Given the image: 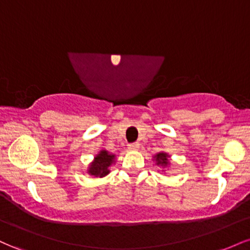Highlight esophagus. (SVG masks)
Masks as SVG:
<instances>
[{"mask_svg":"<svg viewBox=\"0 0 250 250\" xmlns=\"http://www.w3.org/2000/svg\"><path fill=\"white\" fill-rule=\"evenodd\" d=\"M128 148L130 149V150H137V149L140 148V143H139V142H133V143H130V145L128 146Z\"/></svg>","mask_w":250,"mask_h":250,"instance_id":"1","label":"esophagus"}]
</instances>
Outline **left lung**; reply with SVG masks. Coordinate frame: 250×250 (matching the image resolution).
Instances as JSON below:
<instances>
[{
	"label": "left lung",
	"instance_id": "left-lung-1",
	"mask_svg": "<svg viewBox=\"0 0 250 250\" xmlns=\"http://www.w3.org/2000/svg\"><path fill=\"white\" fill-rule=\"evenodd\" d=\"M167 154L165 153H159L156 155V161H157V165H161V166H167L168 165V159H167Z\"/></svg>",
	"mask_w": 250,
	"mask_h": 250
}]
</instances>
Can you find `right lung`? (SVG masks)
I'll return each instance as SVG.
<instances>
[{
    "mask_svg": "<svg viewBox=\"0 0 250 250\" xmlns=\"http://www.w3.org/2000/svg\"><path fill=\"white\" fill-rule=\"evenodd\" d=\"M114 160V155L108 154L105 150H102L97 156L95 157V161L91 163L89 167V173L96 177L105 176L109 173L108 168L111 165Z\"/></svg>",
    "mask_w": 250,
    "mask_h": 250,
    "instance_id": "obj_1",
    "label": "right lung"
}]
</instances>
